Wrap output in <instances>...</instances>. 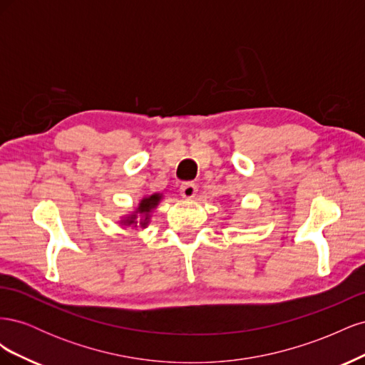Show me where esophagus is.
Instances as JSON below:
<instances>
[{"label": "esophagus", "instance_id": "obj_1", "mask_svg": "<svg viewBox=\"0 0 365 365\" xmlns=\"http://www.w3.org/2000/svg\"><path fill=\"white\" fill-rule=\"evenodd\" d=\"M197 192V187L196 184L187 181V182H182L181 187H180V193L182 197H185V200H192V197H195Z\"/></svg>", "mask_w": 365, "mask_h": 365}]
</instances>
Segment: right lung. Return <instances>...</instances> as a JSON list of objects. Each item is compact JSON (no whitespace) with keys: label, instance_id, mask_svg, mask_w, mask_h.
Segmentation results:
<instances>
[{"label":"right lung","instance_id":"1","mask_svg":"<svg viewBox=\"0 0 365 365\" xmlns=\"http://www.w3.org/2000/svg\"><path fill=\"white\" fill-rule=\"evenodd\" d=\"M160 195H152V196H149V197H145V200H143L141 202H140V207H138V212L140 213H149L150 210L155 207L157 204H158V201H160ZM146 219H148V215H146ZM128 224H132L134 222V217H130V219H128L126 220ZM146 222H143V225H145Z\"/></svg>","mask_w":365,"mask_h":365}]
</instances>
